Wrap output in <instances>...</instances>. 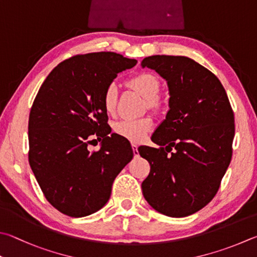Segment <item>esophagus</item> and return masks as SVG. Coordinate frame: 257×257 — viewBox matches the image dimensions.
<instances>
[{
  "instance_id": "34e87169",
  "label": "esophagus",
  "mask_w": 257,
  "mask_h": 257,
  "mask_svg": "<svg viewBox=\"0 0 257 257\" xmlns=\"http://www.w3.org/2000/svg\"><path fill=\"white\" fill-rule=\"evenodd\" d=\"M132 147H133V151H134V155L135 156H138L139 153H138V146H137V145L136 144H133Z\"/></svg>"
}]
</instances>
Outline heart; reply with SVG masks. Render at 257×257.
Listing matches in <instances>:
<instances>
[{"label":"heart","mask_w":257,"mask_h":257,"mask_svg":"<svg viewBox=\"0 0 257 257\" xmlns=\"http://www.w3.org/2000/svg\"><path fill=\"white\" fill-rule=\"evenodd\" d=\"M130 85L149 102L157 99L161 88L158 78L151 73H142L135 76L130 81ZM116 87L112 84L108 87L103 99L104 109L108 113H112L114 111ZM152 128L153 120L151 118L123 119L114 124L115 134L133 143H142L147 137Z\"/></svg>","instance_id":"heart-1"}]
</instances>
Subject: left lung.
Here are the masks:
<instances>
[{
  "instance_id": "left-lung-1",
  "label": "left lung",
  "mask_w": 257,
  "mask_h": 257,
  "mask_svg": "<svg viewBox=\"0 0 257 257\" xmlns=\"http://www.w3.org/2000/svg\"><path fill=\"white\" fill-rule=\"evenodd\" d=\"M142 67L164 78L170 94V109L152 136L161 147L138 148L151 165L144 198L165 216H190L211 201L229 166L234 113L218 77L195 60L155 55Z\"/></svg>"
}]
</instances>
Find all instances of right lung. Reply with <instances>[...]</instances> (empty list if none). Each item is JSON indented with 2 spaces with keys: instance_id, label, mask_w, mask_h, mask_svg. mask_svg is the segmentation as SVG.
<instances>
[{
  "instance_id": "right-lung-1",
  "label": "right lung",
  "mask_w": 257,
  "mask_h": 257,
  "mask_svg": "<svg viewBox=\"0 0 257 257\" xmlns=\"http://www.w3.org/2000/svg\"><path fill=\"white\" fill-rule=\"evenodd\" d=\"M136 64L111 51L77 55L39 88L29 115V164L46 199L64 214L80 218L103 208L133 160L130 144L110 134L103 99L116 75ZM94 136L100 149L90 152Z\"/></svg>"
}]
</instances>
